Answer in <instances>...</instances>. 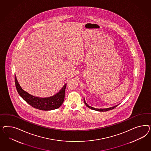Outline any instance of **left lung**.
Returning <instances> with one entry per match:
<instances>
[{
	"instance_id": "1",
	"label": "left lung",
	"mask_w": 151,
	"mask_h": 151,
	"mask_svg": "<svg viewBox=\"0 0 151 151\" xmlns=\"http://www.w3.org/2000/svg\"><path fill=\"white\" fill-rule=\"evenodd\" d=\"M83 101H84L85 104L86 105V106H87V107H88L89 109H91V110H95V111H100V112H104V111H107L112 110V109H114L115 107H116L117 106L119 105H117L114 106H113V107H109V108H106V109H96V108H93V107H92L91 106L88 105L87 103L86 102L85 100V98H83Z\"/></svg>"
}]
</instances>
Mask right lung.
I'll return each instance as SVG.
<instances>
[{
  "label": "right lung",
  "mask_w": 151,
  "mask_h": 151,
  "mask_svg": "<svg viewBox=\"0 0 151 151\" xmlns=\"http://www.w3.org/2000/svg\"><path fill=\"white\" fill-rule=\"evenodd\" d=\"M15 83L16 88L19 95L27 104L37 109L43 111L55 110L60 107L64 102L66 83H65L59 91L54 95L48 97L41 98L32 95L27 92L24 91L19 85L15 75Z\"/></svg>",
  "instance_id": "obj_1"
}]
</instances>
